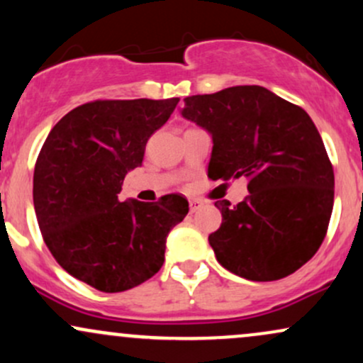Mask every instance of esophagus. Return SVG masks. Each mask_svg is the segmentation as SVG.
Returning a JSON list of instances; mask_svg holds the SVG:
<instances>
[{"mask_svg":"<svg viewBox=\"0 0 363 363\" xmlns=\"http://www.w3.org/2000/svg\"><path fill=\"white\" fill-rule=\"evenodd\" d=\"M201 206H203L201 199H191V201H189V210H191V213H194V211H198Z\"/></svg>","mask_w":363,"mask_h":363,"instance_id":"34e87169","label":"esophagus"}]
</instances>
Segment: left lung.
Wrapping results in <instances>:
<instances>
[{"mask_svg": "<svg viewBox=\"0 0 363 363\" xmlns=\"http://www.w3.org/2000/svg\"><path fill=\"white\" fill-rule=\"evenodd\" d=\"M182 116L213 140L208 177L247 179L239 205L220 199L222 225L208 240L225 269L252 281L297 272L326 237L335 172L302 107L259 85L184 99Z\"/></svg>", "mask_w": 363, "mask_h": 363, "instance_id": "1", "label": "left lung"}]
</instances>
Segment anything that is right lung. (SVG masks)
Masks as SVG:
<instances>
[{
    "label": "right lung",
    "instance_id": "1",
    "mask_svg": "<svg viewBox=\"0 0 363 363\" xmlns=\"http://www.w3.org/2000/svg\"><path fill=\"white\" fill-rule=\"evenodd\" d=\"M177 102H86L45 138L34 170L35 216L54 259L77 280L116 294L141 285L164 264L165 239L189 211L187 199L119 201L118 194Z\"/></svg>",
    "mask_w": 363,
    "mask_h": 363
}]
</instances>
